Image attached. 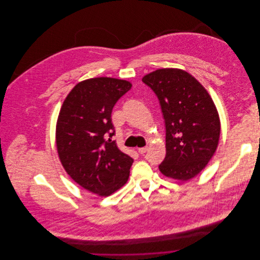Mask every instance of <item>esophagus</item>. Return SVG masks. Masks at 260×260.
I'll use <instances>...</instances> for the list:
<instances>
[{"label": "esophagus", "instance_id": "1", "mask_svg": "<svg viewBox=\"0 0 260 260\" xmlns=\"http://www.w3.org/2000/svg\"><path fill=\"white\" fill-rule=\"evenodd\" d=\"M147 150H148V147H141V148H138V152L140 154H144L147 152Z\"/></svg>", "mask_w": 260, "mask_h": 260}]
</instances>
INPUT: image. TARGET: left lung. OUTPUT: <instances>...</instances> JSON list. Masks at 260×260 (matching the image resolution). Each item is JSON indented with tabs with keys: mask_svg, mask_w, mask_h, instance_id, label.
<instances>
[{
	"mask_svg": "<svg viewBox=\"0 0 260 260\" xmlns=\"http://www.w3.org/2000/svg\"><path fill=\"white\" fill-rule=\"evenodd\" d=\"M142 82L159 100L165 123L166 156L159 170L186 181L196 176L216 151L220 121L205 88L180 69H159Z\"/></svg>",
	"mask_w": 260,
	"mask_h": 260,
	"instance_id": "obj_1",
	"label": "left lung"
}]
</instances>
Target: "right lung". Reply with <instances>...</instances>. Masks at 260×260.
I'll use <instances>...</instances> for the list:
<instances>
[{
    "label": "right lung",
    "mask_w": 260,
    "mask_h": 260,
    "mask_svg": "<svg viewBox=\"0 0 260 260\" xmlns=\"http://www.w3.org/2000/svg\"><path fill=\"white\" fill-rule=\"evenodd\" d=\"M131 87L114 78L85 80L72 89L59 114L56 143L63 167L75 182L101 196L114 193L129 178L133 159L111 140V114Z\"/></svg>",
    "instance_id": "right-lung-1"
}]
</instances>
